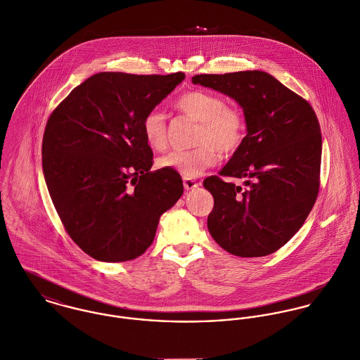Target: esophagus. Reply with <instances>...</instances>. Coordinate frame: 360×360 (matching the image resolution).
Masks as SVG:
<instances>
[{
    "mask_svg": "<svg viewBox=\"0 0 360 360\" xmlns=\"http://www.w3.org/2000/svg\"><path fill=\"white\" fill-rule=\"evenodd\" d=\"M200 184L198 182V181H195V179H192V178H184V186H185V189H195V188H198Z\"/></svg>",
    "mask_w": 360,
    "mask_h": 360,
    "instance_id": "obj_1",
    "label": "esophagus"
}]
</instances>
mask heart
I'll return each instance as SVG.
<instances>
[{"label":"heart","mask_w":360,"mask_h":360,"mask_svg":"<svg viewBox=\"0 0 360 360\" xmlns=\"http://www.w3.org/2000/svg\"><path fill=\"white\" fill-rule=\"evenodd\" d=\"M176 107L189 118L199 122L195 135L196 147L175 150L157 161L158 168L171 169L185 178H195L216 165L219 153L232 155L242 146L246 135V118L242 110L214 91L191 90L182 94ZM144 141L154 151H164L168 146L167 117L160 108H151L142 121Z\"/></svg>","instance_id":"1"}]
</instances>
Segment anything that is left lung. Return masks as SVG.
<instances>
[{
	"label": "left lung",
	"instance_id": "left-lung-1",
	"mask_svg": "<svg viewBox=\"0 0 360 360\" xmlns=\"http://www.w3.org/2000/svg\"><path fill=\"white\" fill-rule=\"evenodd\" d=\"M243 108L248 135L228 164L205 179L214 198L207 226L217 243L239 257L277 252L299 231L320 189L321 132L311 105L262 71L195 75ZM244 179V186L223 176Z\"/></svg>",
	"mask_w": 360,
	"mask_h": 360
}]
</instances>
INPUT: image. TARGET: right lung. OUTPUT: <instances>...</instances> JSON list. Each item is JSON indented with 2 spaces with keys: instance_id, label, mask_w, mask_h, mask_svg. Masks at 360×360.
I'll list each match as a JSON object with an SVG mask.
<instances>
[{
  "instance_id": "right-lung-1",
  "label": "right lung",
  "mask_w": 360,
  "mask_h": 360,
  "mask_svg": "<svg viewBox=\"0 0 360 360\" xmlns=\"http://www.w3.org/2000/svg\"><path fill=\"white\" fill-rule=\"evenodd\" d=\"M185 73L90 76L51 112L43 136L46 184L73 242L107 263L139 257L158 219L184 193L181 175L150 171L142 121Z\"/></svg>"
}]
</instances>
